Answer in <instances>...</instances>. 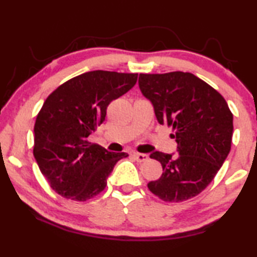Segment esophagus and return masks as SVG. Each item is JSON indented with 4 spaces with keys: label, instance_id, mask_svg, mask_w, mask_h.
I'll return each mask as SVG.
<instances>
[{
    "label": "esophagus",
    "instance_id": "1",
    "mask_svg": "<svg viewBox=\"0 0 257 257\" xmlns=\"http://www.w3.org/2000/svg\"><path fill=\"white\" fill-rule=\"evenodd\" d=\"M133 156L137 162H145V161H147V159H149V156L146 154H142V153H134Z\"/></svg>",
    "mask_w": 257,
    "mask_h": 257
}]
</instances>
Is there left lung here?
I'll return each mask as SVG.
<instances>
[{
    "instance_id": "8db88e82",
    "label": "left lung",
    "mask_w": 257,
    "mask_h": 257,
    "mask_svg": "<svg viewBox=\"0 0 257 257\" xmlns=\"http://www.w3.org/2000/svg\"><path fill=\"white\" fill-rule=\"evenodd\" d=\"M143 95L152 102L160 124L172 128L179 155L154 152L162 164L160 179L147 184L164 202L197 196L214 179L231 149L232 113L217 90L193 73H141Z\"/></svg>"
}]
</instances>
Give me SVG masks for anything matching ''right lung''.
Wrapping results in <instances>:
<instances>
[{
  "label": "right lung",
  "mask_w": 257,
  "mask_h": 257,
  "mask_svg": "<svg viewBox=\"0 0 257 257\" xmlns=\"http://www.w3.org/2000/svg\"><path fill=\"white\" fill-rule=\"evenodd\" d=\"M137 73L95 70L63 82L38 112L34 127V156L55 193L85 202L97 196L106 178L127 153L108 152L88 141L105 120L106 107L132 89Z\"/></svg>",
  "instance_id": "right-lung-1"
}]
</instances>
